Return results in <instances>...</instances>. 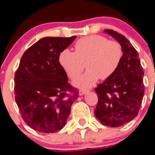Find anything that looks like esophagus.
<instances>
[{
	"instance_id": "1",
	"label": "esophagus",
	"mask_w": 155,
	"mask_h": 155,
	"mask_svg": "<svg viewBox=\"0 0 155 155\" xmlns=\"http://www.w3.org/2000/svg\"><path fill=\"white\" fill-rule=\"evenodd\" d=\"M87 92H89V90H84V89H81V90L79 91V95L82 96V95H84V94H87Z\"/></svg>"
}]
</instances>
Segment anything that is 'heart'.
Masks as SVG:
<instances>
[{"label":"heart","mask_w":155,"mask_h":155,"mask_svg":"<svg viewBox=\"0 0 155 155\" xmlns=\"http://www.w3.org/2000/svg\"><path fill=\"white\" fill-rule=\"evenodd\" d=\"M74 48L75 52L64 49L59 53L58 61L72 79L79 76L87 64L88 70L73 82L79 87H90L100 78L110 77L123 58L120 44L102 35H89L79 39Z\"/></svg>","instance_id":"b5f03b06"}]
</instances>
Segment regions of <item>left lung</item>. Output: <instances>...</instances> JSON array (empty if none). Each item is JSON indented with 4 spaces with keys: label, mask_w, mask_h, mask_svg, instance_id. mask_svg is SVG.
<instances>
[{
    "label": "left lung",
    "mask_w": 155,
    "mask_h": 155,
    "mask_svg": "<svg viewBox=\"0 0 155 155\" xmlns=\"http://www.w3.org/2000/svg\"><path fill=\"white\" fill-rule=\"evenodd\" d=\"M120 44L123 58L116 72L94 90L98 102L94 114L102 124L119 127L138 114L144 95L143 71L137 51L123 35L105 30Z\"/></svg>",
    "instance_id": "left-lung-1"
}]
</instances>
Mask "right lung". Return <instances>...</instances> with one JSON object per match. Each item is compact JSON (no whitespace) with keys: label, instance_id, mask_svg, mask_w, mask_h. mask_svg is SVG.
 I'll list each match as a JSON object with an SVG mask.
<instances>
[{"label":"right lung","instance_id":"1","mask_svg":"<svg viewBox=\"0 0 155 155\" xmlns=\"http://www.w3.org/2000/svg\"><path fill=\"white\" fill-rule=\"evenodd\" d=\"M76 38H41L24 52L15 73V99L19 111L27 125L39 132L61 130L79 97L58 61L59 53Z\"/></svg>","mask_w":155,"mask_h":155}]
</instances>
